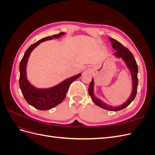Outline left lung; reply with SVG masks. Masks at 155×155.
I'll return each mask as SVG.
<instances>
[{"mask_svg": "<svg viewBox=\"0 0 155 155\" xmlns=\"http://www.w3.org/2000/svg\"><path fill=\"white\" fill-rule=\"evenodd\" d=\"M109 39L111 41L112 44V47L115 50H117L114 54L118 58H121L126 63L127 66L130 70L131 76H132L133 79V92L131 93L129 99L123 104L121 106L118 107H112L109 105H107L105 103L102 102L100 100L98 99V98L96 97L94 94V81L93 79L91 82L90 85L88 87V93L90 96H91L93 101L95 103V104L97 106H99L103 109H105L109 110L111 111H118L121 109H125V107H127L131 102H132L136 97L137 92V87H138V65L137 62H136V60L134 58L133 55L132 53L130 52L129 49L125 47L118 41H116L112 38H109Z\"/></svg>", "mask_w": 155, "mask_h": 155, "instance_id": "8db88e82", "label": "left lung"}]
</instances>
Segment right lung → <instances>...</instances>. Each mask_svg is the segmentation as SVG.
<instances>
[{
  "instance_id": "right-lung-1",
  "label": "right lung",
  "mask_w": 155,
  "mask_h": 155,
  "mask_svg": "<svg viewBox=\"0 0 155 155\" xmlns=\"http://www.w3.org/2000/svg\"><path fill=\"white\" fill-rule=\"evenodd\" d=\"M63 34H64V32H61L59 34L42 39L31 45L25 51V55L21 61L19 66V86L21 92L26 101L30 105L39 110H49L61 104L66 97L70 84L79 77H80L81 75V74H79L76 76L66 79L57 86L48 89L36 88L33 87L27 80L26 67L28 59L31 51L41 42L52 39L53 38H58Z\"/></svg>"
}]
</instances>
